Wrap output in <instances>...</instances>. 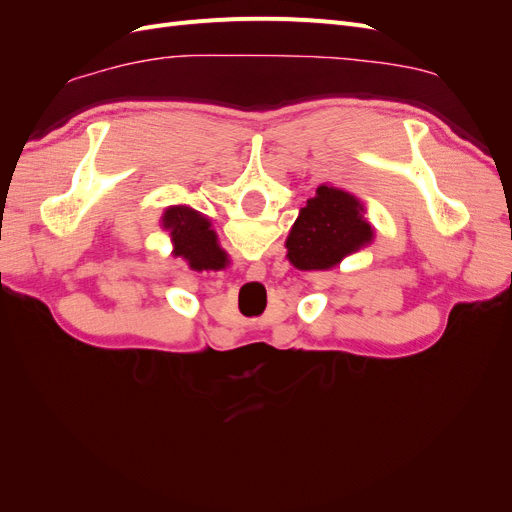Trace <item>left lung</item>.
I'll list each match as a JSON object with an SVG mask.
<instances>
[{
	"label": "left lung",
	"mask_w": 512,
	"mask_h": 512,
	"mask_svg": "<svg viewBox=\"0 0 512 512\" xmlns=\"http://www.w3.org/2000/svg\"><path fill=\"white\" fill-rule=\"evenodd\" d=\"M374 230L356 196L320 185L307 200L286 239L288 260L301 271H324L371 243Z\"/></svg>",
	"instance_id": "8db88e82"
}]
</instances>
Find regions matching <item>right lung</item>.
I'll return each mask as SVG.
<instances>
[{
	"mask_svg": "<svg viewBox=\"0 0 512 512\" xmlns=\"http://www.w3.org/2000/svg\"><path fill=\"white\" fill-rule=\"evenodd\" d=\"M162 226L173 239V254L188 260L192 269H222L226 265V252L218 245V235L203 213L183 205L168 207L162 215Z\"/></svg>",
	"mask_w": 512,
	"mask_h": 512,
	"instance_id": "add662e5",
	"label": "right lung"
}]
</instances>
